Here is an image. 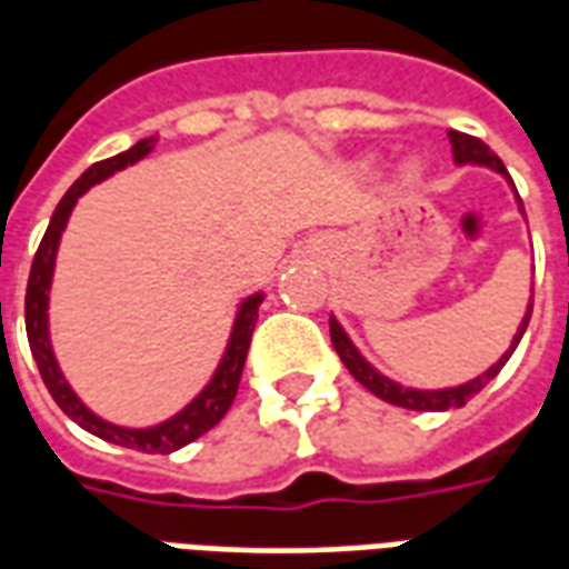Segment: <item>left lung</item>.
<instances>
[{
	"label": "left lung",
	"mask_w": 569,
	"mask_h": 569,
	"mask_svg": "<svg viewBox=\"0 0 569 569\" xmlns=\"http://www.w3.org/2000/svg\"><path fill=\"white\" fill-rule=\"evenodd\" d=\"M448 137H451V149H453V161L457 163H481V167H490V170H497L500 176H506L509 179V170H506V163L493 154V151L485 146V142L478 140V137H469V133H460V130H448ZM512 182V179H509ZM515 186V182H512ZM521 203V200H518ZM521 212H525V207H521ZM530 313H533V305H527V313H525V322H521V329L515 332L512 345H509V350L502 353L493 366H490L485 375H478L476 381L469 383H460V387H448V390H411V387H402V383L390 381V378H383L381 371H375L362 359V353H359L357 347H353V341L347 338V332L341 329V322L329 320V332H332V345H335V353L341 357V362L347 366V371L357 378L366 390H371V393L378 396V399H383V402H390V406H399V408H411V411H448V408H463L469 399L476 393H481L485 387H488L497 375H500V369L509 362V357L515 353V347H518V341H521V335H525L527 322H530Z\"/></svg>",
	"instance_id": "obj_1"
}]
</instances>
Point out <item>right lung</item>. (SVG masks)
Masks as SVG:
<instances>
[{"mask_svg": "<svg viewBox=\"0 0 569 569\" xmlns=\"http://www.w3.org/2000/svg\"><path fill=\"white\" fill-rule=\"evenodd\" d=\"M151 146H154V137L140 140L133 149L121 151L116 158L97 161L72 182V188L63 194V200L57 203L51 224H48L39 249H36L30 283H27V308L23 310H27V338H30L32 359L39 366V375H42L48 393L54 396V402L63 408V415H69L81 429H88V432L112 441V445H121V448H137V451L146 453H170L179 451L188 441L200 439L203 432H210L224 418V411L231 408V402H234L237 387H240V375H243V362H247L249 341H252V329H256V320H259V305L264 296H249L240 305L234 320V332L228 338V350H224V357L219 362L216 375H212V381L200 390L198 399L191 406L182 408L176 418L163 420V423L149 429L116 427L109 420L97 418L91 408H84V402L72 393V387L63 378V371H60L54 359V350H51V341H48V289H51V273H54L57 243H60V234L67 228L69 212H72L76 200L88 188L103 182L106 176H112L116 170H124L128 163H137L140 158H146Z\"/></svg>", "mask_w": 569, "mask_h": 569, "instance_id": "add662e5", "label": "right lung"}]
</instances>
